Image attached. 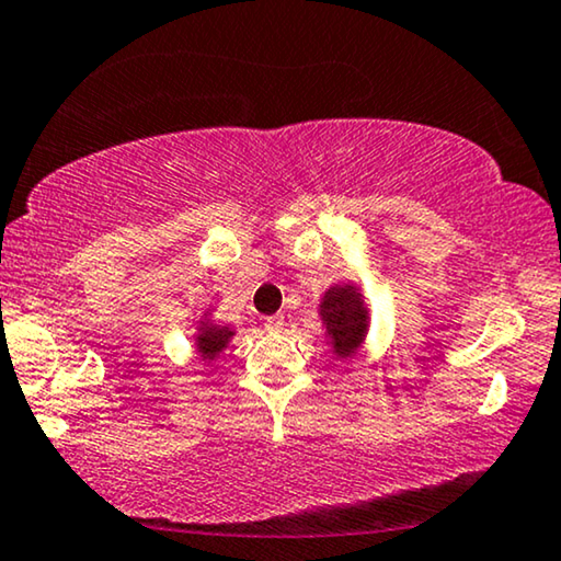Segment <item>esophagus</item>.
Listing matches in <instances>:
<instances>
[{"label": "esophagus", "instance_id": "1", "mask_svg": "<svg viewBox=\"0 0 561 561\" xmlns=\"http://www.w3.org/2000/svg\"><path fill=\"white\" fill-rule=\"evenodd\" d=\"M263 327L267 329V332H280V329L286 327V319H283V317H278V313H275V317H267V319L263 321Z\"/></svg>", "mask_w": 561, "mask_h": 561}]
</instances>
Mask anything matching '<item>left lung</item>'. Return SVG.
<instances>
[{
	"label": "left lung",
	"mask_w": 561,
	"mask_h": 561,
	"mask_svg": "<svg viewBox=\"0 0 561 561\" xmlns=\"http://www.w3.org/2000/svg\"><path fill=\"white\" fill-rule=\"evenodd\" d=\"M321 317L327 321V332L332 336L334 350L342 357L355 352L367 329V311L359 304L357 290L352 286H336L324 296Z\"/></svg>",
	"instance_id": "obj_1"
}]
</instances>
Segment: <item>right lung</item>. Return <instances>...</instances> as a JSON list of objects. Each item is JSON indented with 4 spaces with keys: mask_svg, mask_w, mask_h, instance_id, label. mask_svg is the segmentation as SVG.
<instances>
[{
    "mask_svg": "<svg viewBox=\"0 0 561 561\" xmlns=\"http://www.w3.org/2000/svg\"><path fill=\"white\" fill-rule=\"evenodd\" d=\"M229 336H232V332H227V329L204 327L202 334H198V352H202L206 359H211L229 342Z\"/></svg>",
    "mask_w": 561,
    "mask_h": 561,
    "instance_id": "right-lung-1",
    "label": "right lung"
}]
</instances>
